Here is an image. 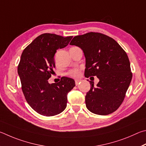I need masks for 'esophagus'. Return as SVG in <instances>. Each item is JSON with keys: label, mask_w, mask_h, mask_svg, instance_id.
Here are the masks:
<instances>
[{"label": "esophagus", "mask_w": 146, "mask_h": 146, "mask_svg": "<svg viewBox=\"0 0 146 146\" xmlns=\"http://www.w3.org/2000/svg\"><path fill=\"white\" fill-rule=\"evenodd\" d=\"M75 83H76V85H78L79 84L81 83V80H79V79H78V80H76Z\"/></svg>", "instance_id": "34e87169"}]
</instances>
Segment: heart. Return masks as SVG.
I'll return each instance as SVG.
<instances>
[{
	"label": "heart",
	"mask_w": 146,
	"mask_h": 146,
	"mask_svg": "<svg viewBox=\"0 0 146 146\" xmlns=\"http://www.w3.org/2000/svg\"><path fill=\"white\" fill-rule=\"evenodd\" d=\"M68 75L72 76V77H79L81 75V72L78 69H73L68 72Z\"/></svg>",
	"instance_id": "1"
}]
</instances>
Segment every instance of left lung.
I'll use <instances>...</instances> for the list:
<instances>
[{
  "label": "left lung",
  "instance_id": "obj_1",
  "mask_svg": "<svg viewBox=\"0 0 146 146\" xmlns=\"http://www.w3.org/2000/svg\"><path fill=\"white\" fill-rule=\"evenodd\" d=\"M70 44L83 51L85 77L97 76L99 80L96 86L89 81L91 86L85 96L86 108L101 115L113 113L123 102L132 79L126 52L113 38L99 33L76 36Z\"/></svg>",
  "mask_w": 146,
  "mask_h": 146
}]
</instances>
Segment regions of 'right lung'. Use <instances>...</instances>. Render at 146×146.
Returning a JSON list of instances; mask_svg holds the SVG:
<instances>
[{"label": "right lung", "mask_w": 146, "mask_h": 146, "mask_svg": "<svg viewBox=\"0 0 146 146\" xmlns=\"http://www.w3.org/2000/svg\"><path fill=\"white\" fill-rule=\"evenodd\" d=\"M72 37L44 33L36 38L21 55L18 74L22 92L29 106L42 115L61 113L66 106L68 93L76 85L74 80L67 77L56 83L48 81L55 67L56 50L67 46Z\"/></svg>", "instance_id": "add662e5"}]
</instances>
